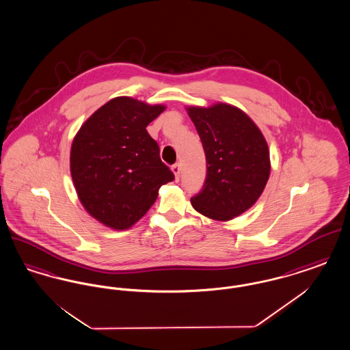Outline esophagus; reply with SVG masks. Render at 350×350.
Returning <instances> with one entry per match:
<instances>
[{"instance_id":"obj_1","label":"esophagus","mask_w":350,"mask_h":350,"mask_svg":"<svg viewBox=\"0 0 350 350\" xmlns=\"http://www.w3.org/2000/svg\"><path fill=\"white\" fill-rule=\"evenodd\" d=\"M172 172L174 173L176 181H178V178H180V173H181V167H180V164H174V165H172Z\"/></svg>"}]
</instances>
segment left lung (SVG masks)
<instances>
[{
	"mask_svg": "<svg viewBox=\"0 0 350 350\" xmlns=\"http://www.w3.org/2000/svg\"><path fill=\"white\" fill-rule=\"evenodd\" d=\"M206 154L207 176L193 207L204 217L227 221L250 208L267 186L270 154L267 140L243 110L228 103L189 106Z\"/></svg>",
	"mask_w": 350,
	"mask_h": 350,
	"instance_id": "8db88e82",
	"label": "left lung"
}]
</instances>
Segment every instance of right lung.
<instances>
[{
  "mask_svg": "<svg viewBox=\"0 0 350 350\" xmlns=\"http://www.w3.org/2000/svg\"><path fill=\"white\" fill-rule=\"evenodd\" d=\"M165 110L117 97L85 120L70 147V176L89 215L117 231L131 228L174 180L147 126Z\"/></svg>",
  "mask_w": 350,
  "mask_h": 350,
  "instance_id": "add662e5",
  "label": "right lung"
}]
</instances>
